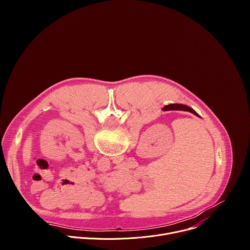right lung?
Here are the masks:
<instances>
[{
    "label": "right lung",
    "instance_id": "right-lung-1",
    "mask_svg": "<svg viewBox=\"0 0 250 250\" xmlns=\"http://www.w3.org/2000/svg\"><path fill=\"white\" fill-rule=\"evenodd\" d=\"M162 110H164V111H185V112H190V113L194 114L195 116L199 117V115L193 109L189 108L188 105L180 104H168V105L164 106Z\"/></svg>",
    "mask_w": 250,
    "mask_h": 250
}]
</instances>
